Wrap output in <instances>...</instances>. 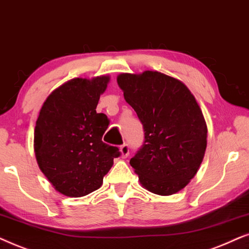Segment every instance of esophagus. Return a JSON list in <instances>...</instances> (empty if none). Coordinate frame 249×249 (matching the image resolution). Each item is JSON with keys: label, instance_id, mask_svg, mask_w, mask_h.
Wrapping results in <instances>:
<instances>
[{"label": "esophagus", "instance_id": "34e87169", "mask_svg": "<svg viewBox=\"0 0 249 249\" xmlns=\"http://www.w3.org/2000/svg\"><path fill=\"white\" fill-rule=\"evenodd\" d=\"M121 154L123 158H126L130 155V145L127 143H124L121 145Z\"/></svg>", "mask_w": 249, "mask_h": 249}]
</instances>
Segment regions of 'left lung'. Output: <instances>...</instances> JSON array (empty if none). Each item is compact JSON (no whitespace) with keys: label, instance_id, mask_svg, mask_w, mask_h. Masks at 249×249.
<instances>
[{"label":"left lung","instance_id":"left-lung-1","mask_svg":"<svg viewBox=\"0 0 249 249\" xmlns=\"http://www.w3.org/2000/svg\"><path fill=\"white\" fill-rule=\"evenodd\" d=\"M124 98L143 126V144L130 164L150 192L170 196L195 177L207 145L196 99L183 83L158 71L117 77Z\"/></svg>","mask_w":249,"mask_h":249}]
</instances>
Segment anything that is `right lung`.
<instances>
[{
    "instance_id": "1",
    "label": "right lung",
    "mask_w": 249,
    "mask_h": 249,
    "mask_svg": "<svg viewBox=\"0 0 249 249\" xmlns=\"http://www.w3.org/2000/svg\"><path fill=\"white\" fill-rule=\"evenodd\" d=\"M108 76L74 78L49 95L34 132L38 166L53 187L69 197H83L101 187L104 177L121 156L102 141L109 119L98 114Z\"/></svg>"
}]
</instances>
